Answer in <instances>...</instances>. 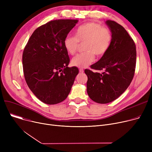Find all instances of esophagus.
<instances>
[{"label":"esophagus","mask_w":152,"mask_h":152,"mask_svg":"<svg viewBox=\"0 0 152 152\" xmlns=\"http://www.w3.org/2000/svg\"><path fill=\"white\" fill-rule=\"evenodd\" d=\"M79 72H80V73H83L84 72V69L83 68H80V69H79Z\"/></svg>","instance_id":"1"}]
</instances>
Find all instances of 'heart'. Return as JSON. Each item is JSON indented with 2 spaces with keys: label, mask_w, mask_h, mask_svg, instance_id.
I'll use <instances>...</instances> for the list:
<instances>
[{
  "label": "heart",
  "mask_w": 152,
  "mask_h": 152,
  "mask_svg": "<svg viewBox=\"0 0 152 152\" xmlns=\"http://www.w3.org/2000/svg\"><path fill=\"white\" fill-rule=\"evenodd\" d=\"M75 36H66L63 41L64 47L70 55H75L79 42L84 43L82 53L77 55L71 60L72 65L85 68L94 60L95 55L101 57L108 50L111 42V33L109 29L93 22L79 26L75 32Z\"/></svg>",
  "instance_id": "heart-1"
}]
</instances>
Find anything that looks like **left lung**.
<instances>
[{"mask_svg":"<svg viewBox=\"0 0 152 152\" xmlns=\"http://www.w3.org/2000/svg\"><path fill=\"white\" fill-rule=\"evenodd\" d=\"M106 24L111 32V42L108 51L91 66L102 73L85 69L88 79L87 92L98 103H108L118 99L130 85L135 73L136 47L126 30L114 21Z\"/></svg>","mask_w":152,"mask_h":152,"instance_id":"left-lung-1","label":"left lung"}]
</instances>
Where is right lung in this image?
Instances as JSON below:
<instances>
[{"mask_svg": "<svg viewBox=\"0 0 152 152\" xmlns=\"http://www.w3.org/2000/svg\"><path fill=\"white\" fill-rule=\"evenodd\" d=\"M77 20L50 21L37 28L23 53L26 82L36 97L49 105L65 100L79 69L68 67L69 58L63 41Z\"/></svg>", "mask_w": 152, "mask_h": 152, "instance_id": "right-lung-1", "label": "right lung"}]
</instances>
